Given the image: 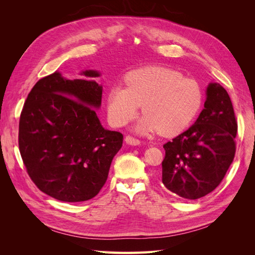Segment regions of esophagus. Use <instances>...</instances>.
Here are the masks:
<instances>
[{"mask_svg": "<svg viewBox=\"0 0 255 255\" xmlns=\"http://www.w3.org/2000/svg\"><path fill=\"white\" fill-rule=\"evenodd\" d=\"M126 142L128 143V144H130V145H138V144H140V140H139V139H137V138H134V137L129 136V135H128V136L126 137Z\"/></svg>", "mask_w": 255, "mask_h": 255, "instance_id": "esophagus-1", "label": "esophagus"}]
</instances>
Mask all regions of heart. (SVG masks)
I'll use <instances>...</instances> for the list:
<instances>
[{"mask_svg": "<svg viewBox=\"0 0 255 255\" xmlns=\"http://www.w3.org/2000/svg\"><path fill=\"white\" fill-rule=\"evenodd\" d=\"M127 88L117 85L107 94V115L112 125L123 127L132 121L142 105L140 133L158 130L161 136L182 133L197 116L203 94L199 83L164 67H144L130 71Z\"/></svg>", "mask_w": 255, "mask_h": 255, "instance_id": "1", "label": "heart"}]
</instances>
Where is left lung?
Here are the masks:
<instances>
[{
  "mask_svg": "<svg viewBox=\"0 0 255 255\" xmlns=\"http://www.w3.org/2000/svg\"><path fill=\"white\" fill-rule=\"evenodd\" d=\"M206 96L195 125L164 144L161 181L187 200L212 192L235 156L237 121L230 96L218 83L208 85Z\"/></svg>",
  "mask_w": 255,
  "mask_h": 255,
  "instance_id": "left-lung-1",
  "label": "left lung"
}]
</instances>
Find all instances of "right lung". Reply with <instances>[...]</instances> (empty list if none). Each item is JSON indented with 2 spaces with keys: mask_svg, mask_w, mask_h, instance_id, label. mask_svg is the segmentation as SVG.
Returning <instances> with one entry per match:
<instances>
[{
  "mask_svg": "<svg viewBox=\"0 0 255 255\" xmlns=\"http://www.w3.org/2000/svg\"><path fill=\"white\" fill-rule=\"evenodd\" d=\"M85 80L54 72L30 90L19 121V150L26 171L44 194L64 202L96 197L109 176L123 135L105 129L96 110L102 86L98 71Z\"/></svg>",
  "mask_w": 255,
  "mask_h": 255,
  "instance_id": "right-lung-1",
  "label": "right lung"
}]
</instances>
